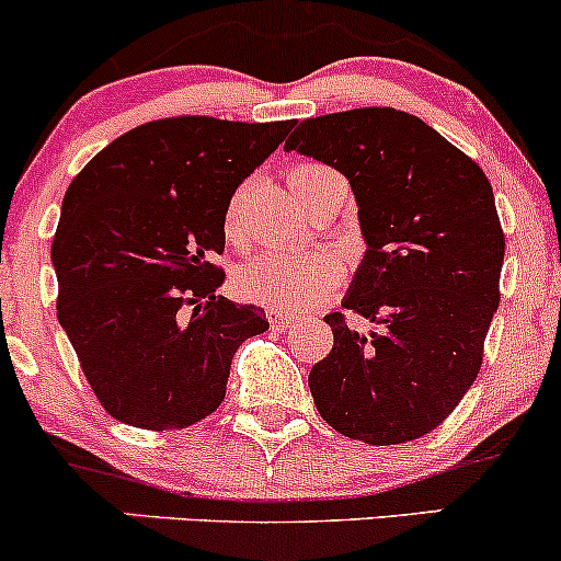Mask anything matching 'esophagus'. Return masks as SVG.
I'll list each match as a JSON object with an SVG mask.
<instances>
[{
  "instance_id": "34e87169",
  "label": "esophagus",
  "mask_w": 561,
  "mask_h": 561,
  "mask_svg": "<svg viewBox=\"0 0 561 561\" xmlns=\"http://www.w3.org/2000/svg\"><path fill=\"white\" fill-rule=\"evenodd\" d=\"M268 324H271V328H274V330L285 332V330H290V328H293V319L287 317V313H282V311L271 309V311H268Z\"/></svg>"
}]
</instances>
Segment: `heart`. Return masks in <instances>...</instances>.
I'll return each instance as SVG.
<instances>
[{
	"label": "heart",
	"instance_id": "b5f03b06",
	"mask_svg": "<svg viewBox=\"0 0 561 561\" xmlns=\"http://www.w3.org/2000/svg\"><path fill=\"white\" fill-rule=\"evenodd\" d=\"M287 183H290L293 194L304 202L306 207L313 205L317 199H328V196H346L348 186L335 170L328 164L304 162L295 164L287 172ZM244 186L237 188L231 196L229 207H226L224 229L226 237L237 239L239 233V205H242ZM343 266L337 257L330 252L309 250V252H263V255L252 257L237 271V290L242 298L252 304L271 306V309L282 313H306L328 300V295L341 285Z\"/></svg>",
	"mask_w": 561,
	"mask_h": 561
}]
</instances>
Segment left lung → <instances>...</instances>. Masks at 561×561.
<instances>
[{"instance_id": "8db88e82", "label": "left lung", "mask_w": 561, "mask_h": 561, "mask_svg": "<svg viewBox=\"0 0 561 561\" xmlns=\"http://www.w3.org/2000/svg\"><path fill=\"white\" fill-rule=\"evenodd\" d=\"M285 151L348 178L367 255L343 309L324 317L332 351L311 367L319 415L367 445L442 426L477 380L506 252L482 168L408 111L354 108L304 119Z\"/></svg>"}]
</instances>
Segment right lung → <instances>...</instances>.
Here are the masks:
<instances>
[{
  "label": "right lung",
  "instance_id": "1",
  "mask_svg": "<svg viewBox=\"0 0 561 561\" xmlns=\"http://www.w3.org/2000/svg\"><path fill=\"white\" fill-rule=\"evenodd\" d=\"M290 127L153 119L71 181L53 239L58 322L111 417L194 426L224 402L237 348L268 330L263 309L215 295L226 274L213 257L231 194Z\"/></svg>",
  "mask_w": 561,
  "mask_h": 561
}]
</instances>
